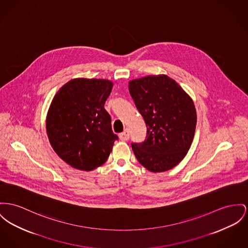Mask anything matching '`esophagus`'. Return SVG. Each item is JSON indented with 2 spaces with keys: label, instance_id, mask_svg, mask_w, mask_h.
I'll use <instances>...</instances> for the list:
<instances>
[{
  "label": "esophagus",
  "instance_id": "34e87169",
  "mask_svg": "<svg viewBox=\"0 0 248 248\" xmlns=\"http://www.w3.org/2000/svg\"><path fill=\"white\" fill-rule=\"evenodd\" d=\"M119 138H120V140H122V141H127V140H129V138H130V133L128 132V130H125L124 132H121V133L119 134Z\"/></svg>",
  "mask_w": 248,
  "mask_h": 248
}]
</instances>
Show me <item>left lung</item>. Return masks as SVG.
I'll return each mask as SVG.
<instances>
[{"label":"left lung","mask_w":248,"mask_h":248,"mask_svg":"<svg viewBox=\"0 0 248 248\" xmlns=\"http://www.w3.org/2000/svg\"><path fill=\"white\" fill-rule=\"evenodd\" d=\"M129 91L147 125V139L132 143L136 159L151 172L175 167L194 139L197 112L193 99L164 74L132 80Z\"/></svg>","instance_id":"left-lung-1"}]
</instances>
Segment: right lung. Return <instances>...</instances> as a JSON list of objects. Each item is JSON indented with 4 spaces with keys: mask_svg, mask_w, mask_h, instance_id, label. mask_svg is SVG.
<instances>
[{
    "mask_svg": "<svg viewBox=\"0 0 248 248\" xmlns=\"http://www.w3.org/2000/svg\"><path fill=\"white\" fill-rule=\"evenodd\" d=\"M113 83L73 79L53 97L46 118L50 145L67 165L91 171L103 165L118 136L112 131L104 103Z\"/></svg>",
    "mask_w": 248,
    "mask_h": 248,
    "instance_id": "right-lung-1",
    "label": "right lung"
}]
</instances>
